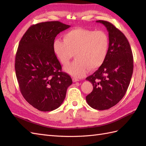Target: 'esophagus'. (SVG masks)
<instances>
[{"instance_id": "1", "label": "esophagus", "mask_w": 146, "mask_h": 146, "mask_svg": "<svg viewBox=\"0 0 146 146\" xmlns=\"http://www.w3.org/2000/svg\"><path fill=\"white\" fill-rule=\"evenodd\" d=\"M72 81H73L74 82H76L79 81V79L76 78H72Z\"/></svg>"}]
</instances>
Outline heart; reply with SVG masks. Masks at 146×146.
Wrapping results in <instances>:
<instances>
[{
	"mask_svg": "<svg viewBox=\"0 0 146 146\" xmlns=\"http://www.w3.org/2000/svg\"><path fill=\"white\" fill-rule=\"evenodd\" d=\"M109 45V38L103 31L77 28L66 32L63 40L56 39L53 50L64 66L69 63L75 54L76 59L64 70L74 77L81 78L85 76L88 68L93 70L104 63Z\"/></svg>",
	"mask_w": 146,
	"mask_h": 146,
	"instance_id": "heart-1",
	"label": "heart"
}]
</instances>
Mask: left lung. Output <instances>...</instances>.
Wrapping results in <instances>:
<instances>
[{"instance_id": "left-lung-1", "label": "left lung", "mask_w": 146, "mask_h": 146, "mask_svg": "<svg viewBox=\"0 0 146 146\" xmlns=\"http://www.w3.org/2000/svg\"><path fill=\"white\" fill-rule=\"evenodd\" d=\"M108 32L110 45L104 63L86 80L93 86L86 96L91 107L104 110L116 105L125 94L133 70V58L129 42L120 30L109 22L97 21Z\"/></svg>"}]
</instances>
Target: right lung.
I'll return each mask as SVG.
<instances>
[{
    "label": "right lung",
    "instance_id": "add662e5",
    "mask_svg": "<svg viewBox=\"0 0 146 146\" xmlns=\"http://www.w3.org/2000/svg\"><path fill=\"white\" fill-rule=\"evenodd\" d=\"M70 27L59 21L33 25L19 42L15 58V70L24 99L41 111L58 108L72 83L53 50L56 35Z\"/></svg>",
    "mask_w": 146,
    "mask_h": 146
}]
</instances>
